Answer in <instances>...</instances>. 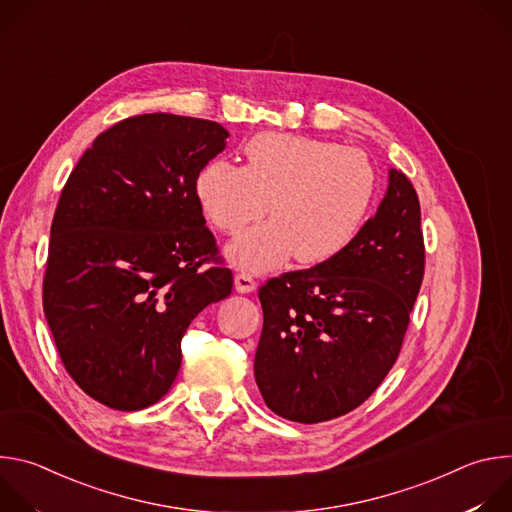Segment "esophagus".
I'll use <instances>...</instances> for the list:
<instances>
[{"label": "esophagus", "mask_w": 512, "mask_h": 512, "mask_svg": "<svg viewBox=\"0 0 512 512\" xmlns=\"http://www.w3.org/2000/svg\"><path fill=\"white\" fill-rule=\"evenodd\" d=\"M255 287H257V281L253 279V275L249 273L235 275V289L241 291V294H251V291H255Z\"/></svg>", "instance_id": "1"}]
</instances>
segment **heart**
I'll return each mask as SVG.
<instances>
[{"instance_id":"1","label":"heart","mask_w":512,"mask_h":512,"mask_svg":"<svg viewBox=\"0 0 512 512\" xmlns=\"http://www.w3.org/2000/svg\"><path fill=\"white\" fill-rule=\"evenodd\" d=\"M247 164L214 160L196 176V198L214 229L239 235L227 253L247 271H269L296 253L304 265L340 255L358 235L377 192L371 158L338 143L259 133L245 145Z\"/></svg>"}]
</instances>
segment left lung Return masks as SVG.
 Instances as JSON below:
<instances>
[{
	"label": "left lung",
	"mask_w": 512,
	"mask_h": 512,
	"mask_svg": "<svg viewBox=\"0 0 512 512\" xmlns=\"http://www.w3.org/2000/svg\"><path fill=\"white\" fill-rule=\"evenodd\" d=\"M425 269L419 198L401 170L334 259L259 287L255 381L267 407L320 423L367 401L395 364Z\"/></svg>",
	"instance_id": "1"
}]
</instances>
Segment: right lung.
<instances>
[{
    "label": "right lung",
    "instance_id": "add662e5",
    "mask_svg": "<svg viewBox=\"0 0 512 512\" xmlns=\"http://www.w3.org/2000/svg\"><path fill=\"white\" fill-rule=\"evenodd\" d=\"M227 137L216 121L127 117L97 135L60 192L44 316L66 373L111 409L160 401L178 375L186 328L231 294L233 271L194 190Z\"/></svg>",
    "mask_w": 512,
    "mask_h": 512
}]
</instances>
